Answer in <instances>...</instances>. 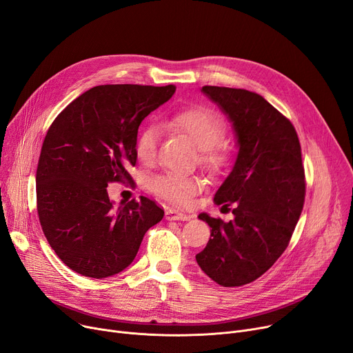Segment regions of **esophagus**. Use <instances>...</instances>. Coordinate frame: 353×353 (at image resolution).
Here are the masks:
<instances>
[{
	"label": "esophagus",
	"instance_id": "34e87169",
	"mask_svg": "<svg viewBox=\"0 0 353 353\" xmlns=\"http://www.w3.org/2000/svg\"><path fill=\"white\" fill-rule=\"evenodd\" d=\"M193 216L186 214V213H183V212H179L176 209H167V212H165V219L167 220H183V221H188Z\"/></svg>",
	"mask_w": 353,
	"mask_h": 353
}]
</instances>
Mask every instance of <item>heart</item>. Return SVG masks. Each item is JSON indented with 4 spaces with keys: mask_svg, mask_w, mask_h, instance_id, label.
<instances>
[{
    "mask_svg": "<svg viewBox=\"0 0 353 353\" xmlns=\"http://www.w3.org/2000/svg\"><path fill=\"white\" fill-rule=\"evenodd\" d=\"M170 124L186 133L200 150V163L208 170L216 173L225 169L229 163L226 147L219 141L223 139L226 125L214 111L205 107L188 108L176 113ZM159 128L156 125L144 127L136 141V153L144 163H152L157 153ZM154 193L176 205H186L201 189V180L193 176L163 174L152 181Z\"/></svg>",
    "mask_w": 353,
    "mask_h": 353,
    "instance_id": "obj_1",
    "label": "heart"
}]
</instances>
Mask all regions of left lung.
Here are the masks:
<instances>
[{"label":"left lung","mask_w":353,"mask_h":353,"mask_svg":"<svg viewBox=\"0 0 353 353\" xmlns=\"http://www.w3.org/2000/svg\"><path fill=\"white\" fill-rule=\"evenodd\" d=\"M233 125L237 157L214 194L233 206L230 221L200 213L210 226L200 269L225 288L256 281L289 245L305 203V170L293 124L262 96L243 88H201Z\"/></svg>","instance_id":"obj_1"}]
</instances>
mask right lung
I'll use <instances>...</instances> for the list:
<instances>
[{
  "instance_id": "right-lung-1",
  "label": "right lung",
  "mask_w": 353,
  "mask_h": 353,
  "mask_svg": "<svg viewBox=\"0 0 353 353\" xmlns=\"http://www.w3.org/2000/svg\"><path fill=\"white\" fill-rule=\"evenodd\" d=\"M174 85L105 84L71 101L50 125L37 167V210L50 246L64 265L104 279L124 270L145 232L164 216L140 196L114 209L111 181H132L141 121L169 101Z\"/></svg>"
}]
</instances>
